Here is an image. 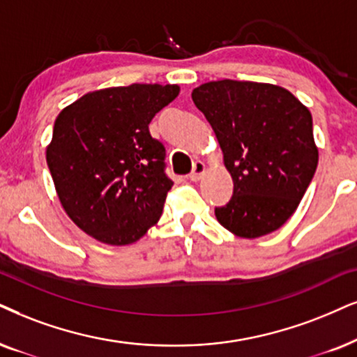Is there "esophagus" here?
<instances>
[{
  "label": "esophagus",
  "mask_w": 357,
  "mask_h": 357,
  "mask_svg": "<svg viewBox=\"0 0 357 357\" xmlns=\"http://www.w3.org/2000/svg\"><path fill=\"white\" fill-rule=\"evenodd\" d=\"M204 173H206V165L202 163V161H196V163L192 165V171L191 174H189V179H191V181H199Z\"/></svg>",
  "instance_id": "esophagus-1"
}]
</instances>
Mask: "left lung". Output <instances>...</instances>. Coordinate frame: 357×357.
Returning a JSON list of instances; mask_svg holds the SVG:
<instances>
[{"label":"left lung","mask_w":357,"mask_h":357,"mask_svg":"<svg viewBox=\"0 0 357 357\" xmlns=\"http://www.w3.org/2000/svg\"><path fill=\"white\" fill-rule=\"evenodd\" d=\"M224 153L234 194L215 218L237 237L257 238L291 218L318 166L310 110L273 84L215 80L191 93Z\"/></svg>","instance_id":"8db88e82"}]
</instances>
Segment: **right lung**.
<instances>
[{
	"instance_id": "1",
	"label": "right lung",
	"mask_w": 357,
	"mask_h": 357,
	"mask_svg": "<svg viewBox=\"0 0 357 357\" xmlns=\"http://www.w3.org/2000/svg\"><path fill=\"white\" fill-rule=\"evenodd\" d=\"M178 93L169 84L102 89L57 115L46 150L54 186L67 215L98 242L128 245L160 220L173 181L148 125Z\"/></svg>"
}]
</instances>
